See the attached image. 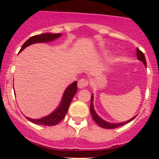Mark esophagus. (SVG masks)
Instances as JSON below:
<instances>
[{"mask_svg":"<svg viewBox=\"0 0 159 159\" xmlns=\"http://www.w3.org/2000/svg\"><path fill=\"white\" fill-rule=\"evenodd\" d=\"M88 85V82L86 79H80L78 81V88H84Z\"/></svg>","mask_w":159,"mask_h":159,"instance_id":"esophagus-1","label":"esophagus"}]
</instances>
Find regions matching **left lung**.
Instances as JSON below:
<instances>
[{
    "label": "left lung",
    "instance_id": "obj_1",
    "mask_svg": "<svg viewBox=\"0 0 159 159\" xmlns=\"http://www.w3.org/2000/svg\"><path fill=\"white\" fill-rule=\"evenodd\" d=\"M136 52H137L136 55H137L138 60H140L141 62H143V64L145 65V67H147V61H146V58H145V56H144V54H143V53L142 52L140 51L139 48H137V51ZM93 98H94L93 95H92V99H91V106H90V111H91V115H92V119L95 120V123L99 125V127H102V128L114 129V128H116V127H121V126L126 124V123H130V121H132V120H133V119L136 117V116H134V117L131 118L130 119H129V120H127V121H126V122H123V123H109V122L105 121L104 119H102V118L99 117V116L97 115L96 112H95V109H94V105H93Z\"/></svg>",
    "mask_w": 159,
    "mask_h": 159
}]
</instances>
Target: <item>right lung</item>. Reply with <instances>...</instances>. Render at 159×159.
<instances>
[{"label": "right lung", "instance_id": "right-lung-1", "mask_svg": "<svg viewBox=\"0 0 159 159\" xmlns=\"http://www.w3.org/2000/svg\"><path fill=\"white\" fill-rule=\"evenodd\" d=\"M61 33H57V34H52V33H43V34L36 35V36H32L25 41V43L22 45L21 48L20 50L19 53L22 52L25 48L28 46L33 44L36 43H47V42L53 41L57 38L61 36ZM77 92V81L73 82L69 86L67 87L63 94L62 99L60 101V103L57 107V109L53 111L48 116H46L41 119H31L27 117L29 121L35 124L43 125V126H54L60 123L67 114V110L69 108L70 103L72 100L73 97L75 94Z\"/></svg>", "mask_w": 159, "mask_h": 159}]
</instances>
